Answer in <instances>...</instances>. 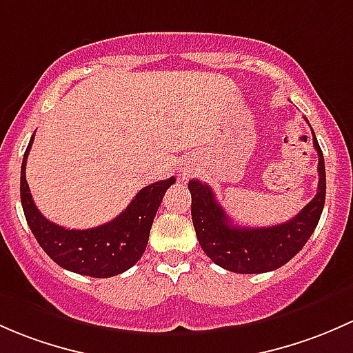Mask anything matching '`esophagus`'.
<instances>
[{
    "instance_id": "34e87169",
    "label": "esophagus",
    "mask_w": 353,
    "mask_h": 353,
    "mask_svg": "<svg viewBox=\"0 0 353 353\" xmlns=\"http://www.w3.org/2000/svg\"><path fill=\"white\" fill-rule=\"evenodd\" d=\"M188 175H190V170H183V172H181V178H187Z\"/></svg>"
}]
</instances>
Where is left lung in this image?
I'll return each instance as SVG.
<instances>
[{
  "instance_id": "left-lung-1",
  "label": "left lung",
  "mask_w": 353,
  "mask_h": 353,
  "mask_svg": "<svg viewBox=\"0 0 353 353\" xmlns=\"http://www.w3.org/2000/svg\"><path fill=\"white\" fill-rule=\"evenodd\" d=\"M318 151V192L297 216L268 228H241L231 223L216 201L212 188L199 180L188 181L192 194V221L199 245L216 265L236 274H263L285 265L303 250L321 217L326 195L325 159L312 132Z\"/></svg>"
}]
</instances>
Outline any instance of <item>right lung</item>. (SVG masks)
<instances>
[{
	"label": "right lung",
	"instance_id": "right-lung-1",
	"mask_svg": "<svg viewBox=\"0 0 353 353\" xmlns=\"http://www.w3.org/2000/svg\"><path fill=\"white\" fill-rule=\"evenodd\" d=\"M32 143L34 136L21 161L20 197L25 219L43 252L59 267L88 277H114L129 270L146 250L152 221L175 176L141 188L127 209L110 223L92 230H66L46 219L32 199L25 178Z\"/></svg>",
	"mask_w": 353,
	"mask_h": 353
}]
</instances>
